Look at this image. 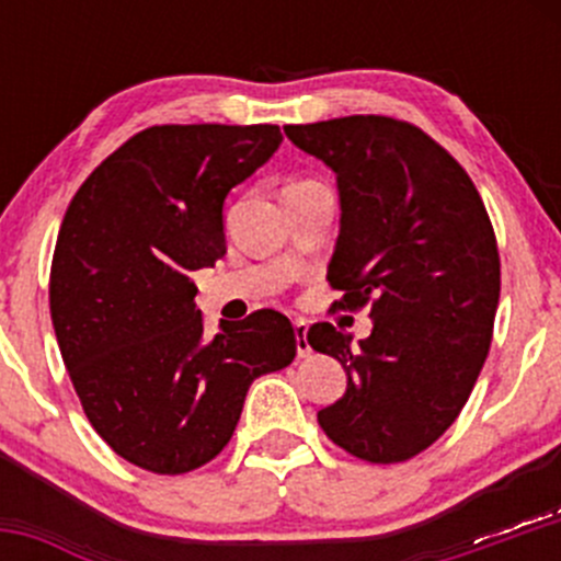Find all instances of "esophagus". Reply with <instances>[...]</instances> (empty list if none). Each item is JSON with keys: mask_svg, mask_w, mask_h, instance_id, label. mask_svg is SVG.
<instances>
[{"mask_svg": "<svg viewBox=\"0 0 561 561\" xmlns=\"http://www.w3.org/2000/svg\"><path fill=\"white\" fill-rule=\"evenodd\" d=\"M293 328H296V342H298V355H301V358H307V355H309V353H312V347H309V339H307V331H309L307 320H301V317H298V320H293Z\"/></svg>", "mask_w": 561, "mask_h": 561, "instance_id": "obj_1", "label": "esophagus"}]
</instances>
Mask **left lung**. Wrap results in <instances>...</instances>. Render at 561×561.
<instances>
[{
  "label": "left lung",
  "mask_w": 561,
  "mask_h": 561,
  "mask_svg": "<svg viewBox=\"0 0 561 561\" xmlns=\"http://www.w3.org/2000/svg\"><path fill=\"white\" fill-rule=\"evenodd\" d=\"M285 135L336 173L333 309L375 317L358 344L331 322L309 328V344L347 371L317 423L360 461H407L448 432L489 355L500 304L489 211L467 171L410 122L369 113L287 124Z\"/></svg>",
  "instance_id": "1"
}]
</instances>
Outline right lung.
<instances>
[{"label": "right lung", "instance_id": "add662e5", "mask_svg": "<svg viewBox=\"0 0 561 561\" xmlns=\"http://www.w3.org/2000/svg\"><path fill=\"white\" fill-rule=\"evenodd\" d=\"M279 144L276 124H154L67 206L48 285L56 342L94 432L135 467L184 474L217 458L249 386L296 358V328L274 309L208 336L192 282L228 252V192Z\"/></svg>", "mask_w": 561, "mask_h": 561}]
</instances>
